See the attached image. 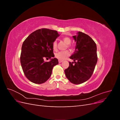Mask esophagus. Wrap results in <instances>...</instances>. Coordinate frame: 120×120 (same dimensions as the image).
<instances>
[{
  "mask_svg": "<svg viewBox=\"0 0 120 120\" xmlns=\"http://www.w3.org/2000/svg\"><path fill=\"white\" fill-rule=\"evenodd\" d=\"M63 60H59V63H61V62H63Z\"/></svg>",
  "mask_w": 120,
  "mask_h": 120,
  "instance_id": "esophagus-1",
  "label": "esophagus"
}]
</instances>
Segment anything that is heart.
<instances>
[{
    "label": "heart",
    "instance_id": "obj_1",
    "mask_svg": "<svg viewBox=\"0 0 120 120\" xmlns=\"http://www.w3.org/2000/svg\"><path fill=\"white\" fill-rule=\"evenodd\" d=\"M63 41L67 45H70L71 42V39L68 37L64 38H63ZM52 49L54 50H56L57 49V42L56 41H54L52 44ZM70 55V52L68 50L65 51L60 52L56 54V57L59 60H64Z\"/></svg>",
    "mask_w": 120,
    "mask_h": 120
}]
</instances>
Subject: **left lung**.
<instances>
[{
	"instance_id": "8db88e82",
	"label": "left lung",
	"mask_w": 120,
	"mask_h": 120,
	"mask_svg": "<svg viewBox=\"0 0 120 120\" xmlns=\"http://www.w3.org/2000/svg\"><path fill=\"white\" fill-rule=\"evenodd\" d=\"M72 38L76 45L74 53L70 58L74 61L69 62V67L64 72L70 82L78 85L91 77L98 60L97 49L93 39L83 32H78Z\"/></svg>"
}]
</instances>
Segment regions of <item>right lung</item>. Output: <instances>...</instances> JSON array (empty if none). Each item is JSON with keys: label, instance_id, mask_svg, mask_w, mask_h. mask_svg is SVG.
<instances>
[{"label": "right lung", "instance_id": "right-lung-1", "mask_svg": "<svg viewBox=\"0 0 120 120\" xmlns=\"http://www.w3.org/2000/svg\"><path fill=\"white\" fill-rule=\"evenodd\" d=\"M60 34L57 31L42 28L34 31L25 39L21 47L20 63L28 79L37 84L45 82L51 76L53 67L59 64L54 55L52 42ZM49 58V62L44 60Z\"/></svg>", "mask_w": 120, "mask_h": 120}]
</instances>
